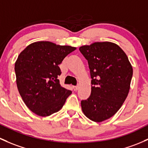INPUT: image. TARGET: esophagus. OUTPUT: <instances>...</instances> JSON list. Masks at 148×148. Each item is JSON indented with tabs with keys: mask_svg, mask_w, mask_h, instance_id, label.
<instances>
[{
	"mask_svg": "<svg viewBox=\"0 0 148 148\" xmlns=\"http://www.w3.org/2000/svg\"><path fill=\"white\" fill-rule=\"evenodd\" d=\"M79 86H73V88H74V91H77L79 89Z\"/></svg>",
	"mask_w": 148,
	"mask_h": 148,
	"instance_id": "obj_1",
	"label": "esophagus"
}]
</instances>
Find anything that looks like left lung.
<instances>
[{
    "label": "left lung",
    "mask_w": 148,
    "mask_h": 148,
    "mask_svg": "<svg viewBox=\"0 0 148 148\" xmlns=\"http://www.w3.org/2000/svg\"><path fill=\"white\" fill-rule=\"evenodd\" d=\"M79 50L92 79L91 96L81 102L82 111L91 121L102 122L114 116L126 99L133 67L125 52L111 42H96Z\"/></svg>",
    "instance_id": "left-lung-1"
}]
</instances>
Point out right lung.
<instances>
[{"label":"right lung","mask_w":148,"mask_h":148,"mask_svg":"<svg viewBox=\"0 0 148 148\" xmlns=\"http://www.w3.org/2000/svg\"><path fill=\"white\" fill-rule=\"evenodd\" d=\"M77 47L38 41L26 47L15 63L18 91L27 108L49 116L63 107L71 91L62 87L59 64Z\"/></svg>","instance_id":"1"}]
</instances>
